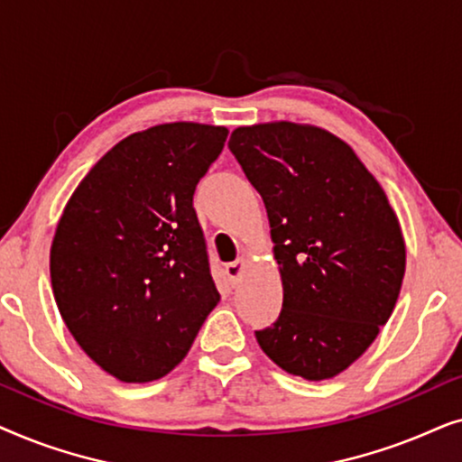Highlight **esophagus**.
Returning <instances> with one entry per match:
<instances>
[{"label": "esophagus", "instance_id": "esophagus-1", "mask_svg": "<svg viewBox=\"0 0 462 462\" xmlns=\"http://www.w3.org/2000/svg\"><path fill=\"white\" fill-rule=\"evenodd\" d=\"M244 258H237V261H233L229 264H225V273L226 277H229V282L236 286V283L239 282V277H242V271H244Z\"/></svg>", "mask_w": 462, "mask_h": 462}]
</instances>
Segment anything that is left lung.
<instances>
[{"instance_id":"left-lung-1","label":"left lung","mask_w":462,"mask_h":462,"mask_svg":"<svg viewBox=\"0 0 462 462\" xmlns=\"http://www.w3.org/2000/svg\"><path fill=\"white\" fill-rule=\"evenodd\" d=\"M231 153L261 193L283 283L256 330L290 374L324 381L356 362L393 313L406 245L387 195L349 144L290 122L237 128Z\"/></svg>"}]
</instances>
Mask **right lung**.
Listing matches in <instances>:
<instances>
[{"instance_id":"right-lung-1","label":"right lung","mask_w":462,"mask_h":462,"mask_svg":"<svg viewBox=\"0 0 462 462\" xmlns=\"http://www.w3.org/2000/svg\"><path fill=\"white\" fill-rule=\"evenodd\" d=\"M226 134L187 122L130 134L79 182L56 226V305L88 357L119 381L166 376L218 305L193 195Z\"/></svg>"}]
</instances>
